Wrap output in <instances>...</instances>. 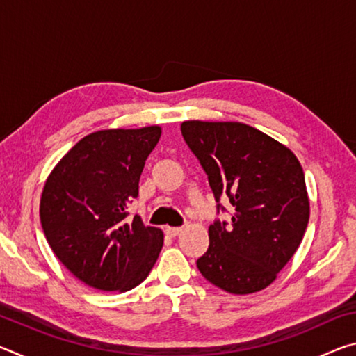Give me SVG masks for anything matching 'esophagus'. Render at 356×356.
Masks as SVG:
<instances>
[{
    "mask_svg": "<svg viewBox=\"0 0 356 356\" xmlns=\"http://www.w3.org/2000/svg\"><path fill=\"white\" fill-rule=\"evenodd\" d=\"M165 232H166L170 237H176V236H179L180 232H182V227H171V226H166V227H165Z\"/></svg>",
    "mask_w": 356,
    "mask_h": 356,
    "instance_id": "esophagus-1",
    "label": "esophagus"
}]
</instances>
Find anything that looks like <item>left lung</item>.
Here are the masks:
<instances>
[{"mask_svg":"<svg viewBox=\"0 0 356 356\" xmlns=\"http://www.w3.org/2000/svg\"><path fill=\"white\" fill-rule=\"evenodd\" d=\"M180 130L207 174L218 212L226 210L221 196L234 210L229 225H210L197 268L229 293L262 291L291 261L308 226L303 168L291 149L242 122L185 120Z\"/></svg>","mask_w":356,"mask_h":356,"instance_id":"obj_1","label":"left lung"}]
</instances>
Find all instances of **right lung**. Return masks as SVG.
<instances>
[{
  "mask_svg": "<svg viewBox=\"0 0 356 356\" xmlns=\"http://www.w3.org/2000/svg\"><path fill=\"white\" fill-rule=\"evenodd\" d=\"M161 129L100 130L84 136L50 172L40 197L47 242L69 272L99 291L127 292L147 278L163 232L127 209Z\"/></svg>",
  "mask_w": 356,
  "mask_h": 356,
  "instance_id": "add662e5",
  "label": "right lung"
}]
</instances>
